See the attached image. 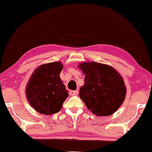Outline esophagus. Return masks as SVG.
Masks as SVG:
<instances>
[{"mask_svg":"<svg viewBox=\"0 0 152 152\" xmlns=\"http://www.w3.org/2000/svg\"><path fill=\"white\" fill-rule=\"evenodd\" d=\"M78 93H79L78 91H70V95H77Z\"/></svg>","mask_w":152,"mask_h":152,"instance_id":"esophagus-1","label":"esophagus"}]
</instances>
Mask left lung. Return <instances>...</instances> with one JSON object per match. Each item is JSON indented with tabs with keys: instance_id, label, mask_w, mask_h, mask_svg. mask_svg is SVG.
<instances>
[{
	"instance_id": "1",
	"label": "left lung",
	"mask_w": 152,
	"mask_h": 152,
	"mask_svg": "<svg viewBox=\"0 0 152 152\" xmlns=\"http://www.w3.org/2000/svg\"><path fill=\"white\" fill-rule=\"evenodd\" d=\"M85 75L80 87V98L97 116H109L119 109L125 99L126 88L123 78L111 66L85 61L78 66Z\"/></svg>"
}]
</instances>
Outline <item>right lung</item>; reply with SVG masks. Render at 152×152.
I'll return each instance as SVG.
<instances>
[{
	"label": "right lung",
	"instance_id": "obj_1",
	"mask_svg": "<svg viewBox=\"0 0 152 152\" xmlns=\"http://www.w3.org/2000/svg\"><path fill=\"white\" fill-rule=\"evenodd\" d=\"M62 69L61 61L44 64L38 66L29 79L26 88L27 99L39 113L50 115L57 113L68 97L59 77Z\"/></svg>",
	"mask_w": 152,
	"mask_h": 152
}]
</instances>
